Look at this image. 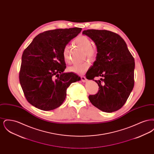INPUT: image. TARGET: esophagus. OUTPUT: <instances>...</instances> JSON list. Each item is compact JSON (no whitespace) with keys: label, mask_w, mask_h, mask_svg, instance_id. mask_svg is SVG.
Instances as JSON below:
<instances>
[{"label":"esophagus","mask_w":154,"mask_h":154,"mask_svg":"<svg viewBox=\"0 0 154 154\" xmlns=\"http://www.w3.org/2000/svg\"><path fill=\"white\" fill-rule=\"evenodd\" d=\"M81 81H82V82H87V79H86L85 77H84V76H81Z\"/></svg>","instance_id":"34e87169"}]
</instances>
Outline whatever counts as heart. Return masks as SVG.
Returning <instances> with one entry per match:
<instances>
[{
    "mask_svg": "<svg viewBox=\"0 0 154 154\" xmlns=\"http://www.w3.org/2000/svg\"><path fill=\"white\" fill-rule=\"evenodd\" d=\"M74 43L85 51V57H87L88 58L91 59L95 57L96 54V49L92 45V42L88 37L85 36L78 37L74 40ZM63 58L67 63L70 62V47L68 45H66L63 48ZM89 66V63L86 61L81 63L74 64L72 66H69L67 68V70L70 72L81 74L84 73L88 69Z\"/></svg>",
    "mask_w": 154,
    "mask_h": 154,
    "instance_id": "1",
    "label": "heart"
}]
</instances>
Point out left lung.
<instances>
[{
  "label": "left lung",
  "instance_id": "8db88e82",
  "mask_svg": "<svg viewBox=\"0 0 154 154\" xmlns=\"http://www.w3.org/2000/svg\"><path fill=\"white\" fill-rule=\"evenodd\" d=\"M82 34L91 38L97 48L96 60L86 74L95 81L99 92L89 96L91 103L99 110L112 112L120 109L126 102L134 87V59L124 40L106 30L88 29Z\"/></svg>",
  "mask_w": 154,
  "mask_h": 154
}]
</instances>
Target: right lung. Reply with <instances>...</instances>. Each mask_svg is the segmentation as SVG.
<instances>
[{"label":"right lung","instance_id":"right-lung-1","mask_svg":"<svg viewBox=\"0 0 154 154\" xmlns=\"http://www.w3.org/2000/svg\"><path fill=\"white\" fill-rule=\"evenodd\" d=\"M81 28L51 30L40 33L24 50L20 82L28 102L38 109L50 111L64 102L66 90L81 80L73 73H63V50Z\"/></svg>","mask_w":154,"mask_h":154}]
</instances>
